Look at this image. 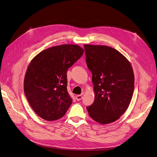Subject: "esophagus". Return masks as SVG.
I'll return each instance as SVG.
<instances>
[{"instance_id":"esophagus-1","label":"esophagus","mask_w":157,"mask_h":157,"mask_svg":"<svg viewBox=\"0 0 157 157\" xmlns=\"http://www.w3.org/2000/svg\"><path fill=\"white\" fill-rule=\"evenodd\" d=\"M75 98L77 101H80V100H81V99H82V95H77V96H75Z\"/></svg>"}]
</instances>
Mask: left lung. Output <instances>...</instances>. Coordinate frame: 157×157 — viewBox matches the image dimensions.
<instances>
[{"mask_svg":"<svg viewBox=\"0 0 157 157\" xmlns=\"http://www.w3.org/2000/svg\"><path fill=\"white\" fill-rule=\"evenodd\" d=\"M84 47L95 94L94 101L87 110L94 121L109 124L118 120L130 105L134 90L133 69L124 56L110 46Z\"/></svg>","mask_w":157,"mask_h":157,"instance_id":"left-lung-1","label":"left lung"}]
</instances>
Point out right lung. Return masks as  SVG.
Listing matches in <instances>:
<instances>
[{
    "instance_id": "right-lung-1",
    "label": "right lung",
    "mask_w": 157,
    "mask_h": 157,
    "mask_svg": "<svg viewBox=\"0 0 157 157\" xmlns=\"http://www.w3.org/2000/svg\"><path fill=\"white\" fill-rule=\"evenodd\" d=\"M84 50L77 44H61L38 54L28 66L24 93L31 107L42 119L53 121L64 116L73 102L67 90V71Z\"/></svg>"
}]
</instances>
